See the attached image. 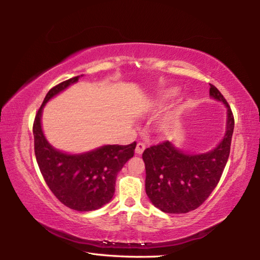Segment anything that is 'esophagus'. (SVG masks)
<instances>
[{"label": "esophagus", "instance_id": "obj_1", "mask_svg": "<svg viewBox=\"0 0 260 260\" xmlns=\"http://www.w3.org/2000/svg\"><path fill=\"white\" fill-rule=\"evenodd\" d=\"M144 149H146V144L143 142H139L136 144V149H135V152L138 153V155H142V152L144 151Z\"/></svg>", "mask_w": 260, "mask_h": 260}]
</instances>
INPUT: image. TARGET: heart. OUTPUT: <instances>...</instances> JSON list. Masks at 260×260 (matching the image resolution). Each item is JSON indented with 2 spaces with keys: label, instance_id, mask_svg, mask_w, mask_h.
<instances>
[{
  "label": "heart",
  "instance_id": "1",
  "mask_svg": "<svg viewBox=\"0 0 260 260\" xmlns=\"http://www.w3.org/2000/svg\"><path fill=\"white\" fill-rule=\"evenodd\" d=\"M177 94H178L177 88H172V89L167 90L166 93L162 94V96L159 99V102H164V101H166V100H169L171 98H174V96L177 95Z\"/></svg>",
  "mask_w": 260,
  "mask_h": 260
}]
</instances>
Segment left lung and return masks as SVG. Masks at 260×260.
Here are the masks:
<instances>
[{"label":"left lung","mask_w":260,"mask_h":260,"mask_svg":"<svg viewBox=\"0 0 260 260\" xmlns=\"http://www.w3.org/2000/svg\"><path fill=\"white\" fill-rule=\"evenodd\" d=\"M210 95L227 108L226 134L212 151L187 155L169 141L143 151L146 192L152 204L166 213H187L199 208L217 187L231 152L234 116L217 87Z\"/></svg>","instance_id":"obj_1"}]
</instances>
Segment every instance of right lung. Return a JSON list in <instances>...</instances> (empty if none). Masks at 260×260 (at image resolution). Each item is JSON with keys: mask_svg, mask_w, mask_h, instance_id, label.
<instances>
[{"mask_svg": "<svg viewBox=\"0 0 260 260\" xmlns=\"http://www.w3.org/2000/svg\"><path fill=\"white\" fill-rule=\"evenodd\" d=\"M79 78L65 80L48 91L35 116L33 135L35 157L47 186L60 203L82 212L98 210L111 201L117 174L134 156L136 142L127 146H103L81 155L64 153L48 143L41 128L42 109L51 98Z\"/></svg>", "mask_w": 260, "mask_h": 260, "instance_id": "right-lung-1", "label": "right lung"}]
</instances>
